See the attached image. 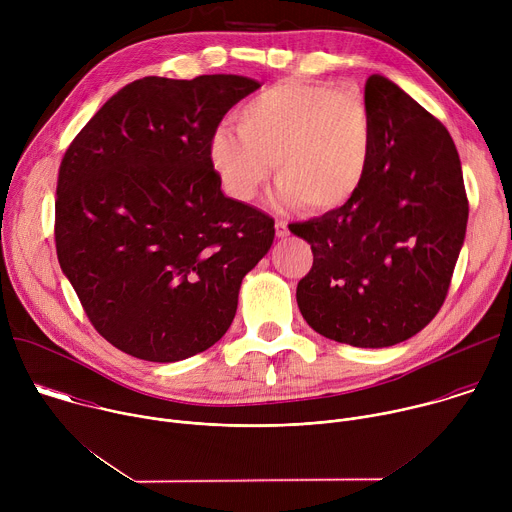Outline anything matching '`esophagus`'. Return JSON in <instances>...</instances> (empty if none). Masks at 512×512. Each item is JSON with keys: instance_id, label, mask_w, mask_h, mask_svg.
Wrapping results in <instances>:
<instances>
[{"instance_id": "1", "label": "esophagus", "mask_w": 512, "mask_h": 512, "mask_svg": "<svg viewBox=\"0 0 512 512\" xmlns=\"http://www.w3.org/2000/svg\"><path fill=\"white\" fill-rule=\"evenodd\" d=\"M275 235L281 237V239L289 235V229H287V223H285V221H275Z\"/></svg>"}]
</instances>
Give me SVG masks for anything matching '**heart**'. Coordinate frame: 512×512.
Here are the masks:
<instances>
[{"label":"heart","instance_id":"b5f03b06","mask_svg":"<svg viewBox=\"0 0 512 512\" xmlns=\"http://www.w3.org/2000/svg\"><path fill=\"white\" fill-rule=\"evenodd\" d=\"M371 156L367 105L328 83H275L237 111V127L221 125L210 139L212 168L235 200L251 202L275 160L277 200L314 212L348 204L367 180Z\"/></svg>","mask_w":512,"mask_h":512}]
</instances>
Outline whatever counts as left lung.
I'll return each instance as SVG.
<instances>
[{"mask_svg":"<svg viewBox=\"0 0 512 512\" xmlns=\"http://www.w3.org/2000/svg\"><path fill=\"white\" fill-rule=\"evenodd\" d=\"M371 168L360 192L289 231L312 245L298 283L304 320L358 348L399 344L440 312L464 245L468 198L448 129L393 81L371 75Z\"/></svg>","mask_w":512,"mask_h":512,"instance_id":"8db88e82","label":"left lung"}]
</instances>
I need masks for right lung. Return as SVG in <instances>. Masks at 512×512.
<instances>
[{"instance_id":"1","label":"right lung","mask_w":512,"mask_h":512,"mask_svg":"<svg viewBox=\"0 0 512 512\" xmlns=\"http://www.w3.org/2000/svg\"><path fill=\"white\" fill-rule=\"evenodd\" d=\"M255 79L145 77L72 139L56 186V255L95 330L150 362L204 352L229 330L243 277L275 223L221 190L210 139Z\"/></svg>"}]
</instances>
